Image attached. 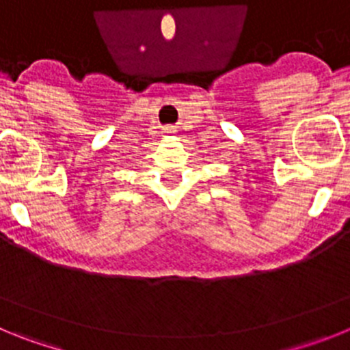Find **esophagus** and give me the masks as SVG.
Masks as SVG:
<instances>
[{
	"label": "esophagus",
	"instance_id": "obj_1",
	"mask_svg": "<svg viewBox=\"0 0 350 350\" xmlns=\"http://www.w3.org/2000/svg\"><path fill=\"white\" fill-rule=\"evenodd\" d=\"M163 133H165L166 137H172V135H175V133H177V128H173V126H168V128L163 129Z\"/></svg>",
	"mask_w": 350,
	"mask_h": 350
}]
</instances>
